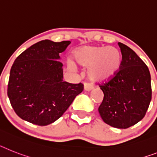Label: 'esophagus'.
Returning a JSON list of instances; mask_svg holds the SVG:
<instances>
[{
  "label": "esophagus",
  "instance_id": "obj_1",
  "mask_svg": "<svg viewBox=\"0 0 157 157\" xmlns=\"http://www.w3.org/2000/svg\"><path fill=\"white\" fill-rule=\"evenodd\" d=\"M93 89V86L89 83H85V91H90Z\"/></svg>",
  "mask_w": 157,
  "mask_h": 157
}]
</instances>
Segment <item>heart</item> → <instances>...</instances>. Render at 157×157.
<instances>
[{
	"mask_svg": "<svg viewBox=\"0 0 157 157\" xmlns=\"http://www.w3.org/2000/svg\"><path fill=\"white\" fill-rule=\"evenodd\" d=\"M74 59L79 64L89 67L88 75L95 81H104L111 78L121 64V54L114 47L85 46L75 50ZM71 70L76 67L68 63Z\"/></svg>",
	"mask_w": 157,
	"mask_h": 157,
	"instance_id": "b5f03b06",
	"label": "heart"
}]
</instances>
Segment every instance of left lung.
<instances>
[{
	"label": "left lung",
	"mask_w": 157,
	"mask_h": 157,
	"mask_svg": "<svg viewBox=\"0 0 157 157\" xmlns=\"http://www.w3.org/2000/svg\"><path fill=\"white\" fill-rule=\"evenodd\" d=\"M119 69L111 78L98 83L104 98L98 110L105 123L128 128L145 116L152 99L151 76L148 66L133 50L121 42Z\"/></svg>",
	"instance_id": "8db88e82"
}]
</instances>
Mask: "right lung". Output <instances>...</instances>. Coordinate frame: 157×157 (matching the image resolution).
I'll return each mask as SVG.
<instances>
[{"label": "right lung", "mask_w": 157, "mask_h": 157, "mask_svg": "<svg viewBox=\"0 0 157 157\" xmlns=\"http://www.w3.org/2000/svg\"><path fill=\"white\" fill-rule=\"evenodd\" d=\"M70 43L41 40L16 58L10 70L7 93L12 107L21 119L40 126L52 124L84 90L82 83L63 81V64L59 54Z\"/></svg>", "instance_id": "1"}]
</instances>
